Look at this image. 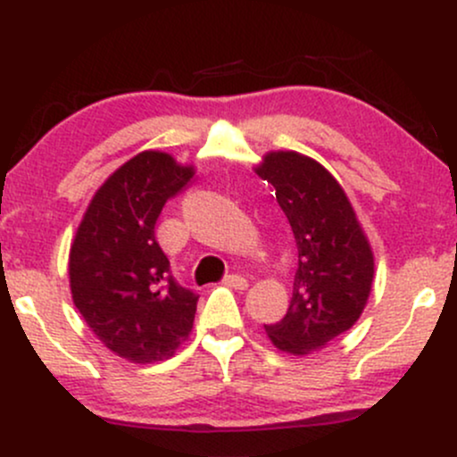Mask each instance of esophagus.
<instances>
[{
	"label": "esophagus",
	"instance_id": "1",
	"mask_svg": "<svg viewBox=\"0 0 457 457\" xmlns=\"http://www.w3.org/2000/svg\"><path fill=\"white\" fill-rule=\"evenodd\" d=\"M225 283H228L229 287H234V290H246V287H249V281H246L243 275H228L225 277Z\"/></svg>",
	"mask_w": 457,
	"mask_h": 457
}]
</instances>
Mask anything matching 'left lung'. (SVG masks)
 Instances as JSON below:
<instances>
[{
  "label": "left lung",
  "instance_id": "1",
  "mask_svg": "<svg viewBox=\"0 0 457 457\" xmlns=\"http://www.w3.org/2000/svg\"><path fill=\"white\" fill-rule=\"evenodd\" d=\"M255 174L275 187L298 249L287 313L266 328L277 350L312 354L354 327L374 283V251L348 195L318 161L264 154Z\"/></svg>",
  "mask_w": 457,
  "mask_h": 457
}]
</instances>
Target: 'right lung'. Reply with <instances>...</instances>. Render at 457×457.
<instances>
[{
  "label": "right lung",
  "mask_w": 457,
  "mask_h": 457,
  "mask_svg": "<svg viewBox=\"0 0 457 457\" xmlns=\"http://www.w3.org/2000/svg\"><path fill=\"white\" fill-rule=\"evenodd\" d=\"M193 174V165L167 152H139L94 193L71 245L72 303L92 333L130 363L170 359L193 328L199 296L174 281L154 238L162 206Z\"/></svg>",
  "instance_id": "right-lung-1"
}]
</instances>
